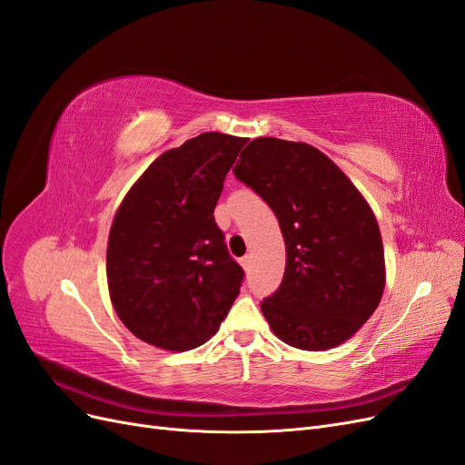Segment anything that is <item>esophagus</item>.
<instances>
[{
	"mask_svg": "<svg viewBox=\"0 0 465 465\" xmlns=\"http://www.w3.org/2000/svg\"><path fill=\"white\" fill-rule=\"evenodd\" d=\"M241 265L244 267V272H250V267H252V256H250V254L242 256V258H241Z\"/></svg>",
	"mask_w": 465,
	"mask_h": 465,
	"instance_id": "esophagus-1",
	"label": "esophagus"
}]
</instances>
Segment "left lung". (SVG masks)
Returning <instances> with one entry per match:
<instances>
[{
    "instance_id": "left-lung-1",
    "label": "left lung",
    "mask_w": 465,
    "mask_h": 465,
    "mask_svg": "<svg viewBox=\"0 0 465 465\" xmlns=\"http://www.w3.org/2000/svg\"><path fill=\"white\" fill-rule=\"evenodd\" d=\"M234 176L273 209L287 262L262 312L281 341L326 351L347 341L382 299V236L361 192L308 143L258 137Z\"/></svg>"
}]
</instances>
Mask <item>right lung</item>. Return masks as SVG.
I'll return each mask as SVG.
<instances>
[{
    "instance_id": "obj_1",
    "label": "right lung",
    "mask_w": 465,
    "mask_h": 465,
    "mask_svg": "<svg viewBox=\"0 0 465 465\" xmlns=\"http://www.w3.org/2000/svg\"><path fill=\"white\" fill-rule=\"evenodd\" d=\"M244 137L200 134L163 153L112 221L106 277L114 311L139 340L190 351L213 337L244 279L213 211Z\"/></svg>"
}]
</instances>
